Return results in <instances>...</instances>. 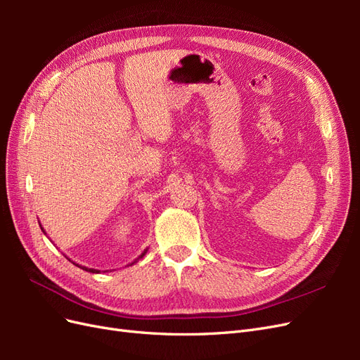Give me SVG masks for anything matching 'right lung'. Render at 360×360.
I'll use <instances>...</instances> for the list:
<instances>
[{
	"instance_id": "obj_1",
	"label": "right lung",
	"mask_w": 360,
	"mask_h": 360,
	"mask_svg": "<svg viewBox=\"0 0 360 360\" xmlns=\"http://www.w3.org/2000/svg\"><path fill=\"white\" fill-rule=\"evenodd\" d=\"M144 254H146V250H144ZM144 254L141 255L139 258H143V257H144ZM82 269H85L86 271H91V274H99V270H94V269H86V267H82Z\"/></svg>"
}]
</instances>
